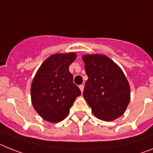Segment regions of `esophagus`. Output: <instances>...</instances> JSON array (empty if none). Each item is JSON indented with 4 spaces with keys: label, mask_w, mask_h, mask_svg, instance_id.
Instances as JSON below:
<instances>
[{
    "label": "esophagus",
    "mask_w": 153,
    "mask_h": 153,
    "mask_svg": "<svg viewBox=\"0 0 153 153\" xmlns=\"http://www.w3.org/2000/svg\"><path fill=\"white\" fill-rule=\"evenodd\" d=\"M79 88H80V90H81V91H83V90H84V85H79Z\"/></svg>",
    "instance_id": "obj_1"
}]
</instances>
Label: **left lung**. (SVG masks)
<instances>
[{
	"instance_id": "1",
	"label": "left lung",
	"mask_w": 153,
	"mask_h": 153,
	"mask_svg": "<svg viewBox=\"0 0 153 153\" xmlns=\"http://www.w3.org/2000/svg\"><path fill=\"white\" fill-rule=\"evenodd\" d=\"M82 59L88 77L83 96L93 115L106 122L123 115L130 101V87L123 71L105 55L87 54Z\"/></svg>"
}]
</instances>
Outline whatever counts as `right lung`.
<instances>
[{"label":"right lung","instance_id":"add662e5","mask_svg":"<svg viewBox=\"0 0 153 153\" xmlns=\"http://www.w3.org/2000/svg\"><path fill=\"white\" fill-rule=\"evenodd\" d=\"M75 58V53L53 54L43 62L33 79L31 102L48 122L55 123L65 119L75 99L81 95L68 69Z\"/></svg>","mask_w":153,"mask_h":153}]
</instances>
